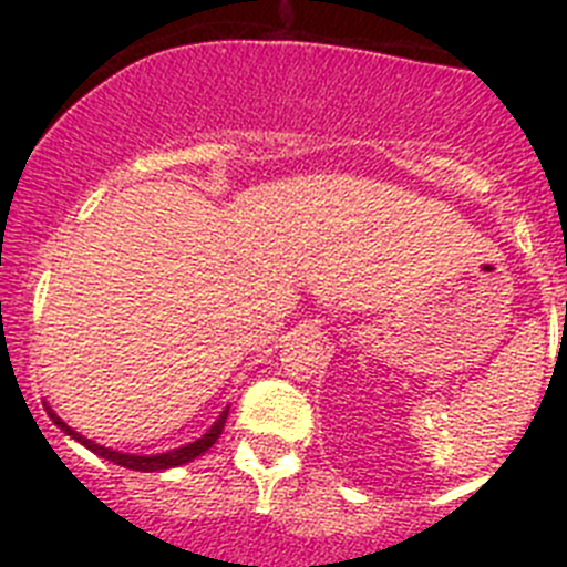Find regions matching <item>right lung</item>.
<instances>
[{
	"instance_id": "add662e5",
	"label": "right lung",
	"mask_w": 567,
	"mask_h": 567,
	"mask_svg": "<svg viewBox=\"0 0 567 567\" xmlns=\"http://www.w3.org/2000/svg\"><path fill=\"white\" fill-rule=\"evenodd\" d=\"M45 411H49V416H51V420H54V425L60 427V431H65L68 436H71V439H76L79 444H84V447H87V450H93V453H95V455H101V458H106V461L117 463V466L134 468V472H162V468L183 466V463L194 461V458H197V455H203L205 450H210V447H214V444H216V439H219V436H221V431H225L227 411H230V409H225V411H221V414H219V420H216L214 425H210V431L205 433V436H199L197 442H192V444H183V447H177V450H169V453H156V455H131V453H117V450L101 447V444L90 442V439H84L82 433H76V431H73V427H68L65 422H62L60 416H56L54 411H51V405H45Z\"/></svg>"
}]
</instances>
